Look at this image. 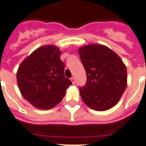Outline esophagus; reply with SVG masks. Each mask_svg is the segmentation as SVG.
Returning a JSON list of instances; mask_svg holds the SVG:
<instances>
[{
	"label": "esophagus",
	"mask_w": 146,
	"mask_h": 146,
	"mask_svg": "<svg viewBox=\"0 0 146 146\" xmlns=\"http://www.w3.org/2000/svg\"><path fill=\"white\" fill-rule=\"evenodd\" d=\"M70 80H71V82H72V84H75V83H76V80H75V78H74V77H72V78L70 79Z\"/></svg>",
	"instance_id": "1"
}]
</instances>
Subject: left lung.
<instances>
[{
  "mask_svg": "<svg viewBox=\"0 0 146 146\" xmlns=\"http://www.w3.org/2000/svg\"><path fill=\"white\" fill-rule=\"evenodd\" d=\"M87 73V83L80 88L85 104L95 111L111 108L127 87V70L118 55L103 45L90 44L79 48Z\"/></svg>",
  "mask_w": 146,
  "mask_h": 146,
  "instance_id": "left-lung-1",
  "label": "left lung"
}]
</instances>
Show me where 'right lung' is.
Masks as SVG:
<instances>
[{
    "label": "right lung",
    "mask_w": 146,
    "mask_h": 146,
    "mask_svg": "<svg viewBox=\"0 0 146 146\" xmlns=\"http://www.w3.org/2000/svg\"><path fill=\"white\" fill-rule=\"evenodd\" d=\"M61 52L52 45L35 50L18 67L17 82L24 98L36 108L48 110L62 100L72 82L64 76Z\"/></svg>",
    "instance_id": "1"
}]
</instances>
